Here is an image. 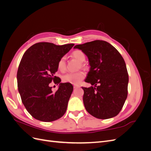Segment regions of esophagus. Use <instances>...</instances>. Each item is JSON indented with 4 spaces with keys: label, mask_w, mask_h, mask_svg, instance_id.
<instances>
[{
    "label": "esophagus",
    "mask_w": 151,
    "mask_h": 151,
    "mask_svg": "<svg viewBox=\"0 0 151 151\" xmlns=\"http://www.w3.org/2000/svg\"><path fill=\"white\" fill-rule=\"evenodd\" d=\"M79 88V86H78V85H74V89H77V88Z\"/></svg>",
    "instance_id": "34e87169"
}]
</instances>
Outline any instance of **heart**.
<instances>
[{
    "mask_svg": "<svg viewBox=\"0 0 151 151\" xmlns=\"http://www.w3.org/2000/svg\"><path fill=\"white\" fill-rule=\"evenodd\" d=\"M72 57L74 58L77 61L81 62V65L83 66V62L86 60V55L81 50H77L72 53ZM57 67L58 70L61 72H64L66 69V62L65 57H61L58 62ZM85 77V74L83 71H79L77 72H70L67 73L62 77V80L64 83H70L72 84H77L83 80Z\"/></svg>",
    "mask_w": 151,
    "mask_h": 151,
    "instance_id": "b5f03b06",
    "label": "heart"
}]
</instances>
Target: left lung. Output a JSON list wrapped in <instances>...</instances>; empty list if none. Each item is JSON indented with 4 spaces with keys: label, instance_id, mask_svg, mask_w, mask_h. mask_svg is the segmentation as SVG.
<instances>
[{
    "label": "left lung",
    "instance_id": "8db88e82",
    "mask_svg": "<svg viewBox=\"0 0 151 151\" xmlns=\"http://www.w3.org/2000/svg\"><path fill=\"white\" fill-rule=\"evenodd\" d=\"M74 48L86 55L91 66L85 82L92 86L82 87L87 111L99 119L116 116L128 94L129 74L124 59L115 47L103 40L77 45Z\"/></svg>",
    "mask_w": 151,
    "mask_h": 151
}]
</instances>
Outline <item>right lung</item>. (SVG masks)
Listing matches in <instances>:
<instances>
[{"instance_id":"1","label":"right lung","mask_w":151,"mask_h":151,"mask_svg":"<svg viewBox=\"0 0 151 151\" xmlns=\"http://www.w3.org/2000/svg\"><path fill=\"white\" fill-rule=\"evenodd\" d=\"M74 45L37 43L22 56L17 73L18 91L27 111L35 119L50 122L65 114L73 86L70 83H60L55 73L59 59ZM52 81L59 84L55 93L49 86Z\"/></svg>"}]
</instances>
